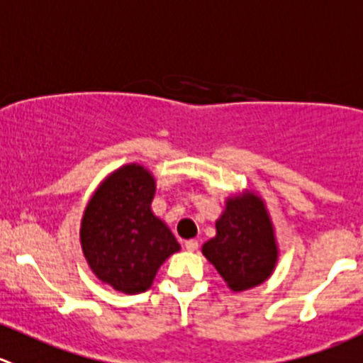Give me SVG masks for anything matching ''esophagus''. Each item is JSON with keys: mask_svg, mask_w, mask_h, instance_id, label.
Masks as SVG:
<instances>
[{"mask_svg": "<svg viewBox=\"0 0 363 363\" xmlns=\"http://www.w3.org/2000/svg\"><path fill=\"white\" fill-rule=\"evenodd\" d=\"M184 248L188 250V252H196V250H199V241H196V239H188V241L184 242Z\"/></svg>", "mask_w": 363, "mask_h": 363, "instance_id": "esophagus-1", "label": "esophagus"}]
</instances>
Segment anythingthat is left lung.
<instances>
[{"mask_svg":"<svg viewBox=\"0 0 363 363\" xmlns=\"http://www.w3.org/2000/svg\"><path fill=\"white\" fill-rule=\"evenodd\" d=\"M202 253L235 293L269 279L279 248L262 199L255 193L227 199L216 235L203 242Z\"/></svg>","mask_w":363,"mask_h":363,"instance_id":"left-lung-1","label":"left lung"}]
</instances>
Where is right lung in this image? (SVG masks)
Segmentation results:
<instances>
[{"label":"right lung","mask_w":363,"mask_h":363,"mask_svg":"<svg viewBox=\"0 0 363 363\" xmlns=\"http://www.w3.org/2000/svg\"><path fill=\"white\" fill-rule=\"evenodd\" d=\"M156 181L142 164H124L97 188L81 220V248L101 282L125 294L149 289L181 245L150 209Z\"/></svg>","instance_id":"obj_1"}]
</instances>
